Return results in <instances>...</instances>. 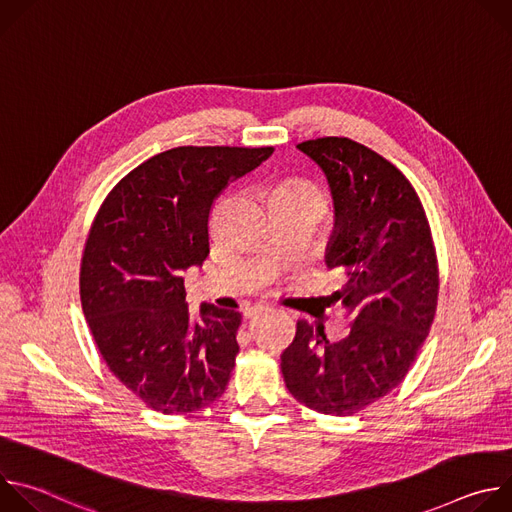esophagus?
<instances>
[{
    "instance_id": "1",
    "label": "esophagus",
    "mask_w": 512,
    "mask_h": 512,
    "mask_svg": "<svg viewBox=\"0 0 512 512\" xmlns=\"http://www.w3.org/2000/svg\"><path fill=\"white\" fill-rule=\"evenodd\" d=\"M269 310H271L269 304H255V306H251V308L245 310V318H255V316H259V314H263V312H269Z\"/></svg>"
}]
</instances>
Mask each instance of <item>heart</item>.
I'll return each mask as SVG.
<instances>
[{
    "label": "heart",
    "instance_id": "obj_1",
    "mask_svg": "<svg viewBox=\"0 0 512 512\" xmlns=\"http://www.w3.org/2000/svg\"><path fill=\"white\" fill-rule=\"evenodd\" d=\"M287 186H291V188H296V190H302V192H312V194H316V188H314L312 184H308V182H302V180H294V182H287Z\"/></svg>",
    "mask_w": 512,
    "mask_h": 512
}]
</instances>
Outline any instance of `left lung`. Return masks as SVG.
I'll return each mask as SVG.
<instances>
[{
  "mask_svg": "<svg viewBox=\"0 0 512 512\" xmlns=\"http://www.w3.org/2000/svg\"><path fill=\"white\" fill-rule=\"evenodd\" d=\"M326 174L334 231L326 265L344 273L332 298L350 322L342 340L298 322L281 354L287 391L326 415H352L391 393L409 373L433 324L440 291L435 247L411 182L348 137L298 143Z\"/></svg>",
  "mask_w": 512,
  "mask_h": 512,
  "instance_id": "obj_1",
  "label": "left lung"
}]
</instances>
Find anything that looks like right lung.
Here are the masks:
<instances>
[{"instance_id":"add662e5","label":"right lung","mask_w":512,"mask_h":512,"mask_svg":"<svg viewBox=\"0 0 512 512\" xmlns=\"http://www.w3.org/2000/svg\"><path fill=\"white\" fill-rule=\"evenodd\" d=\"M273 148L182 145L139 164L101 204L81 261V302L109 371L160 413L221 397L239 354L241 314L188 310L182 271L210 253V208Z\"/></svg>"}]
</instances>
